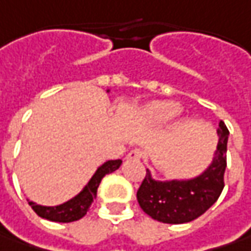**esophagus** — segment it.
Wrapping results in <instances>:
<instances>
[{
  "label": "esophagus",
  "instance_id": "esophagus-1",
  "mask_svg": "<svg viewBox=\"0 0 251 251\" xmlns=\"http://www.w3.org/2000/svg\"><path fill=\"white\" fill-rule=\"evenodd\" d=\"M142 157H143V153L139 149H133V150H130L127 153V158L129 160H142Z\"/></svg>",
  "mask_w": 251,
  "mask_h": 251
}]
</instances>
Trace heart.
I'll list each match as a JSON object with an SVG mask.
<instances>
[{
  "mask_svg": "<svg viewBox=\"0 0 251 251\" xmlns=\"http://www.w3.org/2000/svg\"><path fill=\"white\" fill-rule=\"evenodd\" d=\"M181 112V106L171 101H158L147 106L146 118L154 125H163Z\"/></svg>",
  "mask_w": 251,
  "mask_h": 251,
  "instance_id": "1",
  "label": "heart"
}]
</instances>
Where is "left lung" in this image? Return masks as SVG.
I'll return each mask as SVG.
<instances>
[{"label": "left lung", "instance_id": "left-lung-1", "mask_svg": "<svg viewBox=\"0 0 251 251\" xmlns=\"http://www.w3.org/2000/svg\"><path fill=\"white\" fill-rule=\"evenodd\" d=\"M219 143L209 169L200 177L188 181H154L146 170V176L137 190V202L143 212L163 224H187L205 213L225 187L226 151L229 130L219 121Z\"/></svg>", "mask_w": 251, "mask_h": 251}]
</instances>
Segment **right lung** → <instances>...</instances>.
<instances>
[{
    "label": "right lung",
    "instance_id": "right-lung-1",
    "mask_svg": "<svg viewBox=\"0 0 251 251\" xmlns=\"http://www.w3.org/2000/svg\"><path fill=\"white\" fill-rule=\"evenodd\" d=\"M122 164V160H111L104 163L100 169L97 170V173L94 174V177L87 184V187L82 190L80 195H77L75 198H73L69 202L59 205V206H40L33 202H29V205L32 206V209L38 213L40 218H45L51 222H61V224H69L81 219L82 216L87 213L88 208L91 206V203L97 197V190L100 187V182L104 178L106 174L112 173L115 170L119 169V166Z\"/></svg>",
    "mask_w": 251,
    "mask_h": 251
}]
</instances>
